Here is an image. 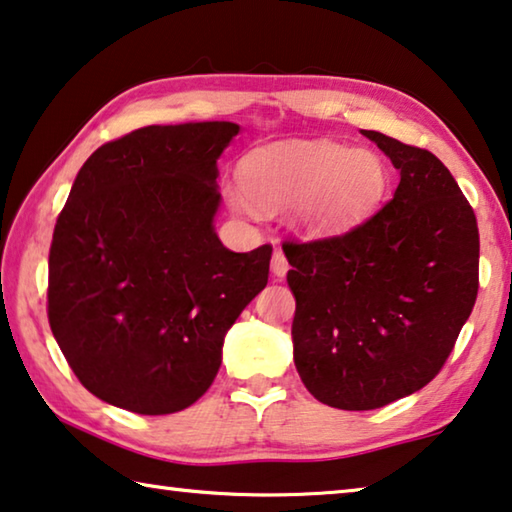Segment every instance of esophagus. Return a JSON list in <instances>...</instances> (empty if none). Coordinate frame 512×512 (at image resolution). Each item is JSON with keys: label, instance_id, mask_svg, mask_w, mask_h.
Wrapping results in <instances>:
<instances>
[{"label": "esophagus", "instance_id": "obj_1", "mask_svg": "<svg viewBox=\"0 0 512 512\" xmlns=\"http://www.w3.org/2000/svg\"><path fill=\"white\" fill-rule=\"evenodd\" d=\"M287 271H289V262H287L285 253H282L280 248H275L273 257H271V273L275 275V278L282 280L287 275Z\"/></svg>", "mask_w": 512, "mask_h": 512}]
</instances>
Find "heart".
I'll return each instance as SVG.
<instances>
[{
	"label": "heart",
	"instance_id": "heart-1",
	"mask_svg": "<svg viewBox=\"0 0 512 512\" xmlns=\"http://www.w3.org/2000/svg\"><path fill=\"white\" fill-rule=\"evenodd\" d=\"M241 189L227 186L232 212H282L310 237H330L360 225L376 212L389 186V166L369 148L351 150L337 141L273 143L246 154Z\"/></svg>",
	"mask_w": 512,
	"mask_h": 512
}]
</instances>
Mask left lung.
I'll use <instances>...</instances> for the list:
<instances>
[{
	"instance_id": "1",
	"label": "left lung",
	"mask_w": 512,
	"mask_h": 512,
	"mask_svg": "<svg viewBox=\"0 0 512 512\" xmlns=\"http://www.w3.org/2000/svg\"><path fill=\"white\" fill-rule=\"evenodd\" d=\"M401 180L342 237L285 243L298 376L316 401L376 410L431 383L478 291L474 209L440 159L373 129Z\"/></svg>"
}]
</instances>
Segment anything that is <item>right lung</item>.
Segmentation results:
<instances>
[{
  "instance_id": "obj_1",
  "label": "right lung",
  "mask_w": 512,
  "mask_h": 512,
  "mask_svg": "<svg viewBox=\"0 0 512 512\" xmlns=\"http://www.w3.org/2000/svg\"><path fill=\"white\" fill-rule=\"evenodd\" d=\"M239 132L225 120L150 125L79 168L54 227L47 314L97 399L139 415L189 408L269 282V243L232 253L214 227L216 161Z\"/></svg>"
}]
</instances>
